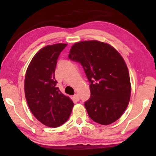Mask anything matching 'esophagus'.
<instances>
[{"label": "esophagus", "instance_id": "34e87169", "mask_svg": "<svg viewBox=\"0 0 156 156\" xmlns=\"http://www.w3.org/2000/svg\"><path fill=\"white\" fill-rule=\"evenodd\" d=\"M73 98H74L75 100H76V101H79V100H80V98H79L78 95L77 94L73 95Z\"/></svg>", "mask_w": 156, "mask_h": 156}]
</instances>
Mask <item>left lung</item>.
Listing matches in <instances>:
<instances>
[{"mask_svg":"<svg viewBox=\"0 0 156 156\" xmlns=\"http://www.w3.org/2000/svg\"><path fill=\"white\" fill-rule=\"evenodd\" d=\"M69 58L83 66L90 83L91 96L84 107L91 119L107 125L120 118L131 89L127 67L117 50L100 41H82L72 47Z\"/></svg>","mask_w":156,"mask_h":156,"instance_id":"1","label":"left lung"}]
</instances>
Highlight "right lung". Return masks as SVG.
<instances>
[{
  "mask_svg": "<svg viewBox=\"0 0 156 156\" xmlns=\"http://www.w3.org/2000/svg\"><path fill=\"white\" fill-rule=\"evenodd\" d=\"M67 45L54 44L39 50L25 74V94L29 108L37 120L49 127L67 122L74 105L57 87L55 79L57 60Z\"/></svg>",
  "mask_w": 156,
  "mask_h": 156,
  "instance_id": "1",
  "label": "right lung"
}]
</instances>
